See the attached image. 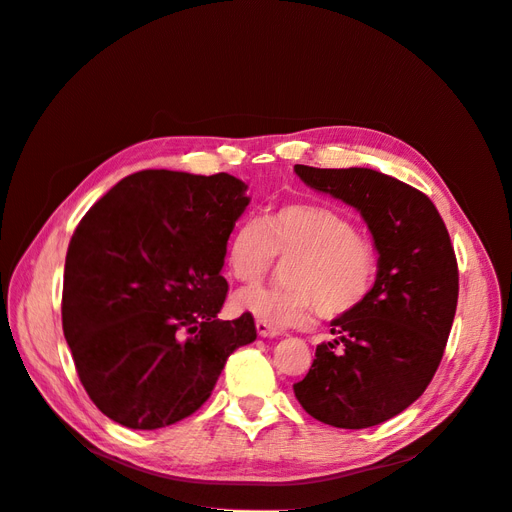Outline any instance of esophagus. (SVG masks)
<instances>
[{"instance_id":"esophagus-1","label":"esophagus","mask_w":512,"mask_h":512,"mask_svg":"<svg viewBox=\"0 0 512 512\" xmlns=\"http://www.w3.org/2000/svg\"><path fill=\"white\" fill-rule=\"evenodd\" d=\"M256 331H258L260 337H277V335H280V329H275V327H271V324L262 322V320H256Z\"/></svg>"}]
</instances>
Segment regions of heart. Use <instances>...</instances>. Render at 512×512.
Segmentation results:
<instances>
[{"instance_id":"heart-1","label":"heart","mask_w":512,"mask_h":512,"mask_svg":"<svg viewBox=\"0 0 512 512\" xmlns=\"http://www.w3.org/2000/svg\"><path fill=\"white\" fill-rule=\"evenodd\" d=\"M286 262L282 288H250L235 297V307L275 329L297 327L318 309L339 318L361 307L374 290L378 250L354 224L331 207L292 203L245 220L226 241V269L232 280L256 284L273 267Z\"/></svg>"}]
</instances>
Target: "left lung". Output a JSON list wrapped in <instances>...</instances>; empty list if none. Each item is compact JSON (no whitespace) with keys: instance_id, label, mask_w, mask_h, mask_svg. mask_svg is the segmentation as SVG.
Segmentation results:
<instances>
[{"instance_id":"8db88e82","label":"left lung","mask_w":512,"mask_h":512,"mask_svg":"<svg viewBox=\"0 0 512 512\" xmlns=\"http://www.w3.org/2000/svg\"><path fill=\"white\" fill-rule=\"evenodd\" d=\"M309 188L354 207L378 250L367 301L331 320L294 397L316 421L365 429L423 395L453 327L459 273L451 237L431 200L371 168L294 166Z\"/></svg>"}]
</instances>
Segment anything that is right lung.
I'll return each mask as SVG.
<instances>
[{
  "label": "right lung",
  "mask_w": 512,
  "mask_h": 512,
  "mask_svg": "<svg viewBox=\"0 0 512 512\" xmlns=\"http://www.w3.org/2000/svg\"><path fill=\"white\" fill-rule=\"evenodd\" d=\"M228 173L141 170L76 226L61 320L91 401L130 429H160L209 399L254 318L220 320L226 241L250 196Z\"/></svg>",
  "instance_id": "add662e5"
}]
</instances>
